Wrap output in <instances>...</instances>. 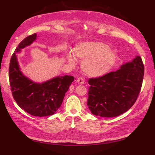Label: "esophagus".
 I'll return each instance as SVG.
<instances>
[{
  "label": "esophagus",
  "instance_id": "obj_1",
  "mask_svg": "<svg viewBox=\"0 0 155 155\" xmlns=\"http://www.w3.org/2000/svg\"><path fill=\"white\" fill-rule=\"evenodd\" d=\"M76 81L78 84H80V85H83V84L85 83V80H84V79L83 78H78Z\"/></svg>",
  "mask_w": 155,
  "mask_h": 155
}]
</instances>
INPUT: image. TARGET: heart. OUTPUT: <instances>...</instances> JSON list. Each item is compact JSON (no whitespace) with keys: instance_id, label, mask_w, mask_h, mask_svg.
<instances>
[{"instance_id":"obj_1","label":"heart","mask_w":155,"mask_h":155,"mask_svg":"<svg viewBox=\"0 0 155 155\" xmlns=\"http://www.w3.org/2000/svg\"><path fill=\"white\" fill-rule=\"evenodd\" d=\"M75 57L83 60L81 63L83 71L91 77H100L109 72L113 67L117 58L116 50L109 48L101 42H84L75 46ZM71 65H75L76 59L72 54L67 55Z\"/></svg>"}]
</instances>
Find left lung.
I'll return each instance as SVG.
<instances>
[{
  "instance_id": "obj_1",
  "label": "left lung",
  "mask_w": 155,
  "mask_h": 155,
  "mask_svg": "<svg viewBox=\"0 0 155 155\" xmlns=\"http://www.w3.org/2000/svg\"><path fill=\"white\" fill-rule=\"evenodd\" d=\"M144 66L137 56L120 69L88 79L87 105L93 114L106 118L124 114L137 101L141 90Z\"/></svg>"
}]
</instances>
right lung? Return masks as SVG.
<instances>
[{"label": "right lung", "mask_w": 155, "mask_h": 155, "mask_svg": "<svg viewBox=\"0 0 155 155\" xmlns=\"http://www.w3.org/2000/svg\"><path fill=\"white\" fill-rule=\"evenodd\" d=\"M36 38V34L28 36L16 48L9 67V80L13 97L17 105L32 116L43 117L52 115L58 110L74 78L66 75L37 83L23 75L16 54L30 45Z\"/></svg>", "instance_id": "add662e5"}]
</instances>
